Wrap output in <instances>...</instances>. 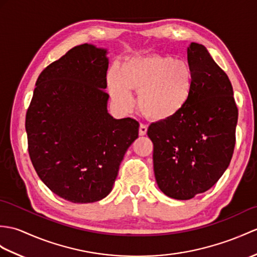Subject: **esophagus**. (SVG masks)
<instances>
[{
	"label": "esophagus",
	"mask_w": 257,
	"mask_h": 257,
	"mask_svg": "<svg viewBox=\"0 0 257 257\" xmlns=\"http://www.w3.org/2000/svg\"><path fill=\"white\" fill-rule=\"evenodd\" d=\"M147 131H148V127L146 126V124L141 123L140 127H139V135L140 136H145L147 134Z\"/></svg>",
	"instance_id": "obj_1"
}]
</instances>
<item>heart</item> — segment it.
<instances>
[{
    "label": "heart",
    "instance_id": "1",
    "mask_svg": "<svg viewBox=\"0 0 257 257\" xmlns=\"http://www.w3.org/2000/svg\"><path fill=\"white\" fill-rule=\"evenodd\" d=\"M189 63L171 56L150 55L128 59L108 75V89L121 110L133 108L130 91L138 93V107L154 121H166L184 110L194 92Z\"/></svg>",
    "mask_w": 257,
    "mask_h": 257
}]
</instances>
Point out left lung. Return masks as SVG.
Here are the masks:
<instances>
[{
    "instance_id": "1",
    "label": "left lung",
    "mask_w": 257,
    "mask_h": 257,
    "mask_svg": "<svg viewBox=\"0 0 257 257\" xmlns=\"http://www.w3.org/2000/svg\"><path fill=\"white\" fill-rule=\"evenodd\" d=\"M187 60L195 77L189 103L148 129L159 188L180 200L205 193L222 176L233 156L237 122L231 82L205 46L190 44Z\"/></svg>"
}]
</instances>
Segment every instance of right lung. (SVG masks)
Listing matches in <instances>:
<instances>
[{
  "label": "right lung",
  "instance_id": "obj_1",
  "mask_svg": "<svg viewBox=\"0 0 257 257\" xmlns=\"http://www.w3.org/2000/svg\"><path fill=\"white\" fill-rule=\"evenodd\" d=\"M106 50L84 44L43 70L26 112L28 153L52 193L87 204L110 193L139 133L133 118L107 112Z\"/></svg>",
  "mask_w": 257,
  "mask_h": 257
}]
</instances>
